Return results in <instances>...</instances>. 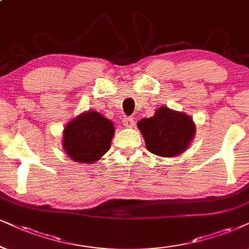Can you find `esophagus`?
<instances>
[{
    "label": "esophagus",
    "mask_w": 249,
    "mask_h": 249,
    "mask_svg": "<svg viewBox=\"0 0 249 249\" xmlns=\"http://www.w3.org/2000/svg\"><path fill=\"white\" fill-rule=\"evenodd\" d=\"M123 125L125 127H133L134 126V119L132 117H125L123 119Z\"/></svg>",
    "instance_id": "1"
}]
</instances>
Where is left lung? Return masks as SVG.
<instances>
[{
    "label": "left lung",
    "instance_id": "obj_1",
    "mask_svg": "<svg viewBox=\"0 0 249 249\" xmlns=\"http://www.w3.org/2000/svg\"><path fill=\"white\" fill-rule=\"evenodd\" d=\"M147 149L155 155L174 157L187 149L195 135V124L190 116L161 107L150 118L138 122Z\"/></svg>",
    "mask_w": 249,
    "mask_h": 249
}]
</instances>
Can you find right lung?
Masks as SVG:
<instances>
[{
	"instance_id": "1",
	"label": "right lung",
	"mask_w": 249,
	"mask_h": 249,
	"mask_svg": "<svg viewBox=\"0 0 249 249\" xmlns=\"http://www.w3.org/2000/svg\"><path fill=\"white\" fill-rule=\"evenodd\" d=\"M114 134L112 122L89 110L72 119L65 126L63 148L73 161L90 164L108 152Z\"/></svg>"
}]
</instances>
